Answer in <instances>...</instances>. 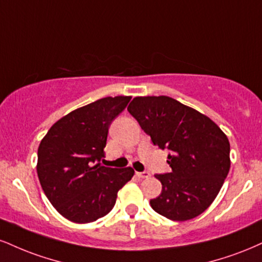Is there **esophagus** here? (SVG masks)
Instances as JSON below:
<instances>
[{
	"instance_id": "1",
	"label": "esophagus",
	"mask_w": 262,
	"mask_h": 262,
	"mask_svg": "<svg viewBox=\"0 0 262 262\" xmlns=\"http://www.w3.org/2000/svg\"><path fill=\"white\" fill-rule=\"evenodd\" d=\"M137 176H138V177H139V178L144 179V178L150 177V173L146 172V171H144V172H137Z\"/></svg>"
}]
</instances>
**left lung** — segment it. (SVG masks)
I'll return each mask as SVG.
<instances>
[{
    "instance_id": "left-lung-1",
    "label": "left lung",
    "mask_w": 262,
    "mask_h": 262,
    "mask_svg": "<svg viewBox=\"0 0 262 262\" xmlns=\"http://www.w3.org/2000/svg\"><path fill=\"white\" fill-rule=\"evenodd\" d=\"M128 112L150 135L154 145L168 149L172 171L156 174L162 191L150 205L172 221L203 213L216 199L229 172V141L207 116L168 96H138Z\"/></svg>"
}]
</instances>
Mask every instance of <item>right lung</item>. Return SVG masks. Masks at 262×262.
<instances>
[{"label": "right lung", "mask_w": 262, "mask_h": 262, "mask_svg": "<svg viewBox=\"0 0 262 262\" xmlns=\"http://www.w3.org/2000/svg\"><path fill=\"white\" fill-rule=\"evenodd\" d=\"M130 96L103 97L58 119L37 149V177L63 217L89 223L113 209L117 193L134 176L132 167L101 166L108 128Z\"/></svg>", "instance_id": "right-lung-1"}]
</instances>
